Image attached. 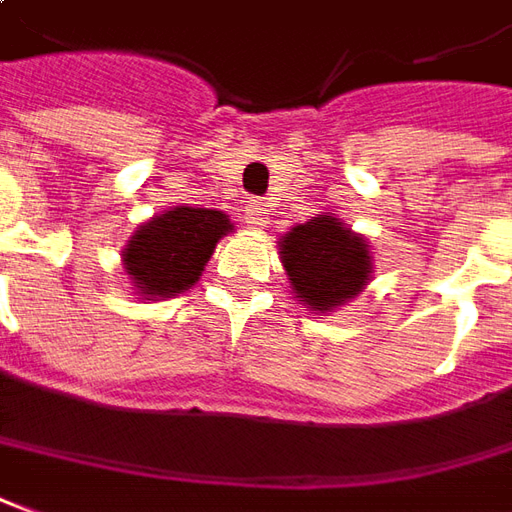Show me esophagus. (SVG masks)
I'll return each mask as SVG.
<instances>
[{
	"instance_id": "esophagus-1",
	"label": "esophagus",
	"mask_w": 512,
	"mask_h": 512,
	"mask_svg": "<svg viewBox=\"0 0 512 512\" xmlns=\"http://www.w3.org/2000/svg\"><path fill=\"white\" fill-rule=\"evenodd\" d=\"M245 222L250 228H267L270 214H267V206L262 200H245Z\"/></svg>"
}]
</instances>
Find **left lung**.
<instances>
[{"label": "left lung", "mask_w": 512, "mask_h": 512, "mask_svg": "<svg viewBox=\"0 0 512 512\" xmlns=\"http://www.w3.org/2000/svg\"><path fill=\"white\" fill-rule=\"evenodd\" d=\"M278 256L295 298L315 315L345 306L373 278L370 242L329 211L290 228L278 239Z\"/></svg>", "instance_id": "left-lung-1"}]
</instances>
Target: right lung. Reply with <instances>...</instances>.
<instances>
[{
    "mask_svg": "<svg viewBox=\"0 0 512 512\" xmlns=\"http://www.w3.org/2000/svg\"><path fill=\"white\" fill-rule=\"evenodd\" d=\"M234 231L225 211L172 206L142 222L122 248V270L142 301L192 290L222 236Z\"/></svg>",
    "mask_w": 512,
    "mask_h": 512,
    "instance_id": "add662e5",
    "label": "right lung"
}]
</instances>
